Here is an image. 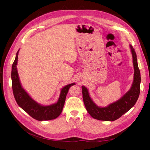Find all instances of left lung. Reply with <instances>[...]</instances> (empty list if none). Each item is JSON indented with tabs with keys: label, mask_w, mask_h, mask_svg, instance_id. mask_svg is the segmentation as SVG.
<instances>
[{
	"label": "left lung",
	"mask_w": 150,
	"mask_h": 150,
	"mask_svg": "<svg viewBox=\"0 0 150 150\" xmlns=\"http://www.w3.org/2000/svg\"><path fill=\"white\" fill-rule=\"evenodd\" d=\"M129 48L134 70L133 82L130 89L120 99L106 106H98L91 97L87 88L84 86H81L83 99L86 109L93 119L103 121H114L128 112L136 104L140 94L141 77L135 50L131 45H129Z\"/></svg>",
	"instance_id": "1"
}]
</instances>
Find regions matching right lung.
I'll list each match as a JSON object with an SVG mask.
<instances>
[{"mask_svg":"<svg viewBox=\"0 0 150 150\" xmlns=\"http://www.w3.org/2000/svg\"><path fill=\"white\" fill-rule=\"evenodd\" d=\"M19 51V50L16 55L11 69L13 92L18 105L23 111L37 120L45 121L56 119L62 111L69 88L72 86L75 85V83L69 84L61 88L59 98L56 103L48 105H42L38 103L22 88L21 83L16 66L18 64Z\"/></svg>","mask_w":150,"mask_h":150,"instance_id":"obj_1","label":"right lung"}]
</instances>
